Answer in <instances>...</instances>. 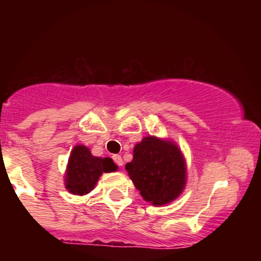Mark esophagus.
<instances>
[{"label":"esophagus","mask_w":261,"mask_h":261,"mask_svg":"<svg viewBox=\"0 0 261 261\" xmlns=\"http://www.w3.org/2000/svg\"><path fill=\"white\" fill-rule=\"evenodd\" d=\"M113 160H114V162H115L116 164H118L119 167L122 166V158H121V155H118V154L113 155Z\"/></svg>","instance_id":"esophagus-1"}]
</instances>
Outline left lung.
I'll use <instances>...</instances> for the list:
<instances>
[{
	"label": "left lung",
	"mask_w": 261,
	"mask_h": 261,
	"mask_svg": "<svg viewBox=\"0 0 261 261\" xmlns=\"http://www.w3.org/2000/svg\"><path fill=\"white\" fill-rule=\"evenodd\" d=\"M125 169L143 200L154 206L172 202L187 184V166L172 141L147 136L134 147V158Z\"/></svg>",
	"instance_id": "8db88e82"
}]
</instances>
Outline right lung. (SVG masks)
<instances>
[{"label": "right lung", "mask_w": 261, "mask_h": 261, "mask_svg": "<svg viewBox=\"0 0 261 261\" xmlns=\"http://www.w3.org/2000/svg\"><path fill=\"white\" fill-rule=\"evenodd\" d=\"M118 166L112 158L94 157L88 147L74 146L68 158L65 187L74 195H86L94 189L103 173L116 172Z\"/></svg>", "instance_id": "obj_1"}]
</instances>
